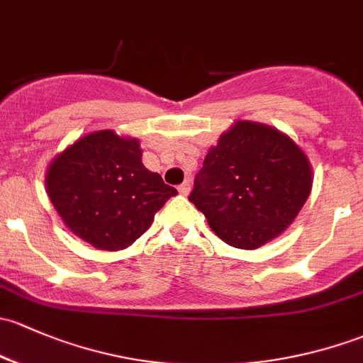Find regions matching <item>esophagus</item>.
<instances>
[{
    "label": "esophagus",
    "instance_id": "esophagus-1",
    "mask_svg": "<svg viewBox=\"0 0 363 363\" xmlns=\"http://www.w3.org/2000/svg\"><path fill=\"white\" fill-rule=\"evenodd\" d=\"M177 189H179V193H181V194H184V196H186V194L189 193V189H191V182H189V179H186V181L182 182V184L179 186Z\"/></svg>",
    "mask_w": 363,
    "mask_h": 363
}]
</instances>
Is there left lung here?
Wrapping results in <instances>:
<instances>
[{"label": "left lung", "mask_w": 363, "mask_h": 363, "mask_svg": "<svg viewBox=\"0 0 363 363\" xmlns=\"http://www.w3.org/2000/svg\"><path fill=\"white\" fill-rule=\"evenodd\" d=\"M311 184L310 160L291 137L236 121L208 150L189 201L223 242L254 250L292 224Z\"/></svg>", "instance_id": "obj_1"}]
</instances>
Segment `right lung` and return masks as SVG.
Instances as JSON below:
<instances>
[{
    "label": "right lung",
    "mask_w": 363,
    "mask_h": 363,
    "mask_svg": "<svg viewBox=\"0 0 363 363\" xmlns=\"http://www.w3.org/2000/svg\"><path fill=\"white\" fill-rule=\"evenodd\" d=\"M47 193L66 226L99 250L130 247L177 189L143 165L137 139L86 133L52 160Z\"/></svg>",
    "instance_id": "1"
}]
</instances>
